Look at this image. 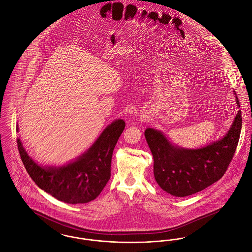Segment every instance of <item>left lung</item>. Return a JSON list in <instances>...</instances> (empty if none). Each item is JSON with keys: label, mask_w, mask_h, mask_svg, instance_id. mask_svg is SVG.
<instances>
[{"label": "left lung", "mask_w": 252, "mask_h": 252, "mask_svg": "<svg viewBox=\"0 0 252 252\" xmlns=\"http://www.w3.org/2000/svg\"><path fill=\"white\" fill-rule=\"evenodd\" d=\"M234 95L240 108L235 92ZM241 128L239 109L223 138L195 149L172 144L162 132L146 128L144 136L154 158V177L158 186L174 196L184 197L220 180L235 153Z\"/></svg>", "instance_id": "8db88e82"}]
</instances>
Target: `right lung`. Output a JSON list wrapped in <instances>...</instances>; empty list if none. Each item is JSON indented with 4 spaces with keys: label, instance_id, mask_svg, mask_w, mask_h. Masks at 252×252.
Wrapping results in <instances>:
<instances>
[{
    "label": "right lung",
    "instance_id": "add662e5",
    "mask_svg": "<svg viewBox=\"0 0 252 252\" xmlns=\"http://www.w3.org/2000/svg\"><path fill=\"white\" fill-rule=\"evenodd\" d=\"M125 126V121H113L83 154L60 166L38 164L20 138L17 144L24 167L41 190L65 203H88L95 199L110 179L112 152ZM16 129L19 131L18 126Z\"/></svg>",
    "mask_w": 252,
    "mask_h": 252
}]
</instances>
